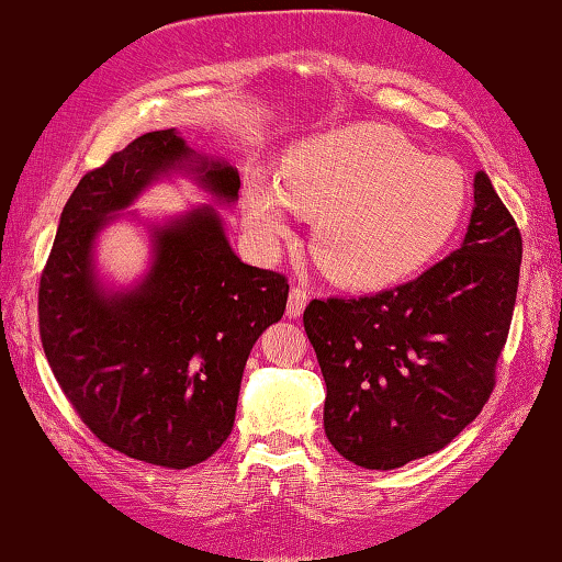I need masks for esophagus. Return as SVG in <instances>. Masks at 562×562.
<instances>
[{
	"instance_id": "1",
	"label": "esophagus",
	"mask_w": 562,
	"mask_h": 562,
	"mask_svg": "<svg viewBox=\"0 0 562 562\" xmlns=\"http://www.w3.org/2000/svg\"><path fill=\"white\" fill-rule=\"evenodd\" d=\"M307 292L302 290V288H292L290 290V297H288V317H292V319H297L302 313H305V307H307Z\"/></svg>"
}]
</instances>
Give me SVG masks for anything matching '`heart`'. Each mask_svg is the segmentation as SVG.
Segmentation results:
<instances>
[{
	"instance_id": "obj_1",
	"label": "heart",
	"mask_w": 562,
	"mask_h": 562,
	"mask_svg": "<svg viewBox=\"0 0 562 562\" xmlns=\"http://www.w3.org/2000/svg\"><path fill=\"white\" fill-rule=\"evenodd\" d=\"M460 165L425 157L380 124L310 137L284 157L278 184L245 187V225L265 252L290 235V210L313 220L310 252L329 280L375 290L438 252L465 210Z\"/></svg>"
}]
</instances>
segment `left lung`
Instances as JSON below:
<instances>
[{
	"instance_id": "obj_1",
	"label": "left lung",
	"mask_w": 562,
	"mask_h": 562,
	"mask_svg": "<svg viewBox=\"0 0 562 562\" xmlns=\"http://www.w3.org/2000/svg\"><path fill=\"white\" fill-rule=\"evenodd\" d=\"M462 245L420 278L360 300H313L305 333L323 370L325 435L368 470L442 450L475 420L518 295L520 229L485 172Z\"/></svg>"
}]
</instances>
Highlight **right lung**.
<instances>
[{"instance_id": "right-lung-1", "label": "right lung", "mask_w": 562, "mask_h": 562, "mask_svg": "<svg viewBox=\"0 0 562 562\" xmlns=\"http://www.w3.org/2000/svg\"><path fill=\"white\" fill-rule=\"evenodd\" d=\"M172 175L237 202V167L194 153L177 130L130 142L61 210L40 280V335L59 387L106 448L184 470L233 432L249 350L282 317L290 284L239 260L212 204L147 222L145 274L106 284L97 237Z\"/></svg>"}]
</instances>
